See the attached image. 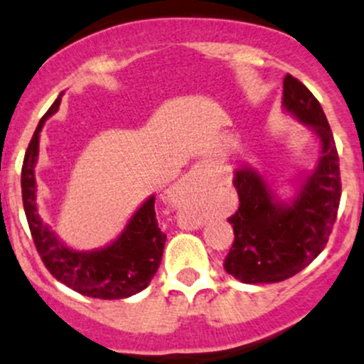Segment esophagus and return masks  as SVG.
Listing matches in <instances>:
<instances>
[{"label": "esophagus", "instance_id": "obj_1", "mask_svg": "<svg viewBox=\"0 0 364 364\" xmlns=\"http://www.w3.org/2000/svg\"><path fill=\"white\" fill-rule=\"evenodd\" d=\"M197 185H198L197 172H190V174L186 176L181 183H179V186H181V188H186V190H193Z\"/></svg>", "mask_w": 364, "mask_h": 364}]
</instances>
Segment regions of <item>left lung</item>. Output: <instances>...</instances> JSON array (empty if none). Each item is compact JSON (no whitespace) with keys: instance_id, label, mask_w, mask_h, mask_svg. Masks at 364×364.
<instances>
[{"instance_id":"left-lung-1","label":"left lung","mask_w":364,"mask_h":364,"mask_svg":"<svg viewBox=\"0 0 364 364\" xmlns=\"http://www.w3.org/2000/svg\"><path fill=\"white\" fill-rule=\"evenodd\" d=\"M282 105L319 136L321 159L291 204L275 200L258 172L235 171L239 209L228 218L235 239L223 267L246 284L281 282L304 270L326 247L338 213L340 160L326 114L291 75L284 78Z\"/></svg>"}]
</instances>
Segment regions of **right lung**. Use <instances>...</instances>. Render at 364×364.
<instances>
[{
	"mask_svg": "<svg viewBox=\"0 0 364 364\" xmlns=\"http://www.w3.org/2000/svg\"><path fill=\"white\" fill-rule=\"evenodd\" d=\"M60 95L41 117L22 164V204L41 262L57 281L85 296L120 300L143 291L162 262L166 233L159 228L155 197H150L131 218L122 235L102 250L82 252L64 246L36 213L34 166L40 148V131L59 109Z\"/></svg>",
	"mask_w": 364,
	"mask_h": 364,
	"instance_id": "1",
	"label": "right lung"
}]
</instances>
